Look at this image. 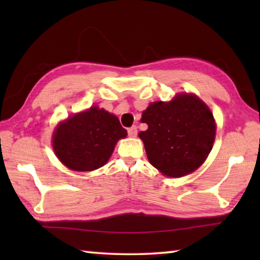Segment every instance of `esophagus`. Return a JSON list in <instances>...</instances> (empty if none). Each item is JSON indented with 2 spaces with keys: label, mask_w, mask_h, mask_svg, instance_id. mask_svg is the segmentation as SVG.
Returning <instances> with one entry per match:
<instances>
[{
  "label": "esophagus",
  "mask_w": 260,
  "mask_h": 260,
  "mask_svg": "<svg viewBox=\"0 0 260 260\" xmlns=\"http://www.w3.org/2000/svg\"><path fill=\"white\" fill-rule=\"evenodd\" d=\"M128 135L129 136H132V138H135L136 135H138V127L136 126H132V127H129L128 128Z\"/></svg>",
  "instance_id": "34e87169"
}]
</instances>
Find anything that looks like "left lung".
I'll use <instances>...</instances> for the list:
<instances>
[{
    "label": "left lung",
    "mask_w": 260,
    "mask_h": 260,
    "mask_svg": "<svg viewBox=\"0 0 260 260\" xmlns=\"http://www.w3.org/2000/svg\"><path fill=\"white\" fill-rule=\"evenodd\" d=\"M148 129L140 132L150 164L167 177L180 178L203 164L215 138L213 114L195 95L151 103L142 113Z\"/></svg>",
    "instance_id": "left-lung-1"
}]
</instances>
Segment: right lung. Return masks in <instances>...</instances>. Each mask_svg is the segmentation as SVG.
I'll list each match as a JSON object with an SVG mask.
<instances>
[{
	"label": "right lung",
	"mask_w": 260,
	"mask_h": 260,
	"mask_svg": "<svg viewBox=\"0 0 260 260\" xmlns=\"http://www.w3.org/2000/svg\"><path fill=\"white\" fill-rule=\"evenodd\" d=\"M126 135L127 131L116 116L91 107L59 124L52 136V146L65 166L86 172L102 167L117 141Z\"/></svg>",
	"instance_id": "1"
}]
</instances>
